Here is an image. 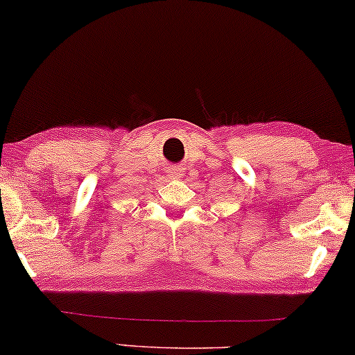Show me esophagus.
I'll list each match as a JSON object with an SVG mask.
<instances>
[{
    "label": "esophagus",
    "instance_id": "esophagus-1",
    "mask_svg": "<svg viewBox=\"0 0 355 355\" xmlns=\"http://www.w3.org/2000/svg\"><path fill=\"white\" fill-rule=\"evenodd\" d=\"M169 174H171V176H181V174H179V169L178 168L169 169Z\"/></svg>",
    "mask_w": 355,
    "mask_h": 355
}]
</instances>
